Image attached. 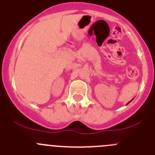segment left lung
Returning <instances> with one entry per match:
<instances>
[{"mask_svg": "<svg viewBox=\"0 0 155 155\" xmlns=\"http://www.w3.org/2000/svg\"><path fill=\"white\" fill-rule=\"evenodd\" d=\"M133 101V99H132V100H131V101H130V102H128V103H127V104H130V102H131V101Z\"/></svg>", "mask_w": 155, "mask_h": 155, "instance_id": "left-lung-1", "label": "left lung"}]
</instances>
